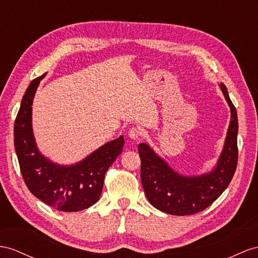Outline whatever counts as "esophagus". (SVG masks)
Returning <instances> with one entry per match:
<instances>
[{
  "mask_svg": "<svg viewBox=\"0 0 258 258\" xmlns=\"http://www.w3.org/2000/svg\"><path fill=\"white\" fill-rule=\"evenodd\" d=\"M142 134H143L142 130L140 127H136V126H133L132 128H130V131H128V137L132 138V140H134V141L140 140V137L142 136Z\"/></svg>",
  "mask_w": 258,
  "mask_h": 258,
  "instance_id": "esophagus-1",
  "label": "esophagus"
}]
</instances>
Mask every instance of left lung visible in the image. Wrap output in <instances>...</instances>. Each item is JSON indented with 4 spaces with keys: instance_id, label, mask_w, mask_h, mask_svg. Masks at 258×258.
Listing matches in <instances>:
<instances>
[{
    "instance_id": "left-lung-1",
    "label": "left lung",
    "mask_w": 258,
    "mask_h": 258,
    "mask_svg": "<svg viewBox=\"0 0 258 258\" xmlns=\"http://www.w3.org/2000/svg\"><path fill=\"white\" fill-rule=\"evenodd\" d=\"M219 86L231 110V121L222 153L210 172L181 175L147 144L138 145L145 194L149 203L163 213L186 216L203 211L223 193L234 175L237 164V114L226 86L222 83Z\"/></svg>"
}]
</instances>
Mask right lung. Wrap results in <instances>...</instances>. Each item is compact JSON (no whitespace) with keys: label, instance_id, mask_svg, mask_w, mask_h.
I'll list each match as a JSON object with an SVG mask.
<instances>
[{"label":"right lung","instance_id":"obj_1","mask_svg":"<svg viewBox=\"0 0 258 258\" xmlns=\"http://www.w3.org/2000/svg\"><path fill=\"white\" fill-rule=\"evenodd\" d=\"M45 74L30 83L22 99L14 124V145L25 184L37 198L61 211H79L100 198L104 175L121 155L124 137L120 136L72 166L49 160L38 150L32 133V100Z\"/></svg>","mask_w":258,"mask_h":258}]
</instances>
